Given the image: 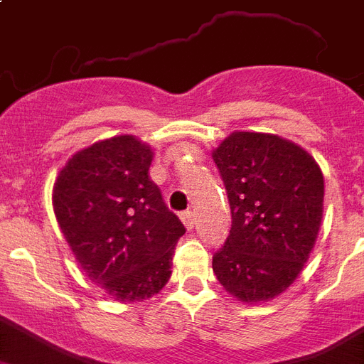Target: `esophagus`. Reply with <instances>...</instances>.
Wrapping results in <instances>:
<instances>
[{
	"label": "esophagus",
	"instance_id": "1",
	"mask_svg": "<svg viewBox=\"0 0 364 364\" xmlns=\"http://www.w3.org/2000/svg\"><path fill=\"white\" fill-rule=\"evenodd\" d=\"M181 220H183V224H185V228H187V229H194V224H196V218H194V213H192V210H187V213H183Z\"/></svg>",
	"mask_w": 364,
	"mask_h": 364
}]
</instances>
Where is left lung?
<instances>
[{
    "label": "left lung",
    "mask_w": 364,
    "mask_h": 364,
    "mask_svg": "<svg viewBox=\"0 0 364 364\" xmlns=\"http://www.w3.org/2000/svg\"><path fill=\"white\" fill-rule=\"evenodd\" d=\"M231 209L213 272L242 304L276 300L304 270L323 215V173L313 155L272 133L233 131L213 149Z\"/></svg>",
    "instance_id": "1"
}]
</instances>
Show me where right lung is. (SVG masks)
Instances as JSON below:
<instances>
[{"instance_id":"1","label":"right lung","mask_w":364,"mask_h":364,"mask_svg":"<svg viewBox=\"0 0 364 364\" xmlns=\"http://www.w3.org/2000/svg\"><path fill=\"white\" fill-rule=\"evenodd\" d=\"M154 155L135 135L97 140L75 151L53 183L55 218L73 257L120 304L163 291L185 233L149 177Z\"/></svg>"}]
</instances>
